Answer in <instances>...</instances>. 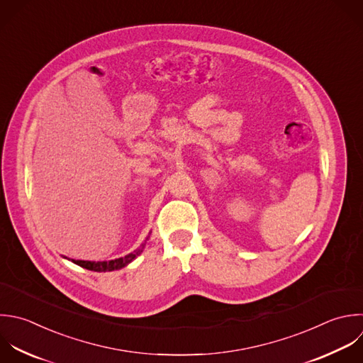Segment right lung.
Listing matches in <instances>:
<instances>
[{"mask_svg": "<svg viewBox=\"0 0 363 363\" xmlns=\"http://www.w3.org/2000/svg\"><path fill=\"white\" fill-rule=\"evenodd\" d=\"M149 240V237L145 240V242L138 248L135 250L133 252L125 255V257H121V258H115V259H111V261H82V259H72L74 264L82 267V268H86L89 271H96V272H106V271H115V269H121L123 267H126L128 264H130L138 255H140L143 252V248L146 245V241Z\"/></svg>", "mask_w": 363, "mask_h": 363, "instance_id": "obj_1", "label": "right lung"}]
</instances>
